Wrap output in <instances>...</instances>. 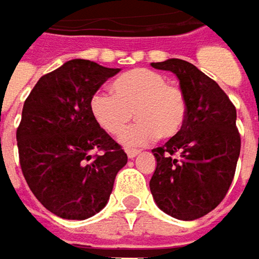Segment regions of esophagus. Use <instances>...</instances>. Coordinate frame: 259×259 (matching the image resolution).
I'll list each match as a JSON object with an SVG mask.
<instances>
[{"label":"esophagus","mask_w":259,"mask_h":259,"mask_svg":"<svg viewBox=\"0 0 259 259\" xmlns=\"http://www.w3.org/2000/svg\"><path fill=\"white\" fill-rule=\"evenodd\" d=\"M126 153H127V157H129V159H135V157L139 154V150H127Z\"/></svg>","instance_id":"obj_1"}]
</instances>
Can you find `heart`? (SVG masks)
I'll return each mask as SVG.
<instances>
[{"label":"heart","instance_id":"obj_1","mask_svg":"<svg viewBox=\"0 0 259 259\" xmlns=\"http://www.w3.org/2000/svg\"><path fill=\"white\" fill-rule=\"evenodd\" d=\"M96 123L112 136L121 135L135 114L138 123L121 136L126 147L176 136L186 123L187 105L180 88L148 69H135L112 82V94L96 93L90 100Z\"/></svg>","mask_w":259,"mask_h":259}]
</instances>
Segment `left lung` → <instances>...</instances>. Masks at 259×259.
Instances as JSON below:
<instances>
[{"instance_id": "left-lung-1", "label": "left lung", "mask_w": 259, "mask_h": 259, "mask_svg": "<svg viewBox=\"0 0 259 259\" xmlns=\"http://www.w3.org/2000/svg\"><path fill=\"white\" fill-rule=\"evenodd\" d=\"M151 67L177 76L187 115L183 129L153 150L157 165L150 190L163 213L195 221L216 208L233 183L241 144L237 112L224 90L193 64L169 58Z\"/></svg>"}]
</instances>
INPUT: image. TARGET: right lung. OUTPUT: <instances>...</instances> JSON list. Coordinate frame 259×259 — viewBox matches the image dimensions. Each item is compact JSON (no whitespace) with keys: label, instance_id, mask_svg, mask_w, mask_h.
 I'll return each mask as SVG.
<instances>
[{"label":"right lung","instance_id":"right-lung-1","mask_svg":"<svg viewBox=\"0 0 259 259\" xmlns=\"http://www.w3.org/2000/svg\"><path fill=\"white\" fill-rule=\"evenodd\" d=\"M121 69L70 60L41 76L16 132L19 160L34 196L58 218L83 221L109 201L127 154L91 115L90 100ZM100 149L102 156H91Z\"/></svg>","mask_w":259,"mask_h":259}]
</instances>
